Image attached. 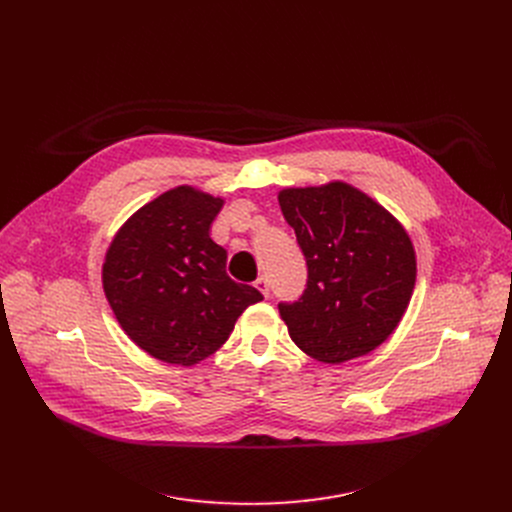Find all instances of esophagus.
<instances>
[{"label":"esophagus","mask_w":512,"mask_h":512,"mask_svg":"<svg viewBox=\"0 0 512 512\" xmlns=\"http://www.w3.org/2000/svg\"><path fill=\"white\" fill-rule=\"evenodd\" d=\"M255 286H257V288L263 292V297H270V280H267V276H261V278H257Z\"/></svg>","instance_id":"34e87169"}]
</instances>
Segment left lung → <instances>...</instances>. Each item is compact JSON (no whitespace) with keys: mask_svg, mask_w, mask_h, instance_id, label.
Listing matches in <instances>:
<instances>
[{"mask_svg":"<svg viewBox=\"0 0 512 512\" xmlns=\"http://www.w3.org/2000/svg\"><path fill=\"white\" fill-rule=\"evenodd\" d=\"M278 201L307 261L301 299L278 305L292 342L332 365L371 353L396 330L415 288L407 230L346 182L284 188Z\"/></svg>","mask_w":512,"mask_h":512,"instance_id":"obj_1","label":"left lung"}]
</instances>
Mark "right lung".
Listing matches in <instances>:
<instances>
[{
  "label": "right lung",
  "mask_w": 512,
  "mask_h": 512,
  "mask_svg": "<svg viewBox=\"0 0 512 512\" xmlns=\"http://www.w3.org/2000/svg\"><path fill=\"white\" fill-rule=\"evenodd\" d=\"M224 199L176 186L132 213L103 263V292L128 338L151 357L195 365L228 340L263 294L226 274L209 228Z\"/></svg>",
  "instance_id": "obj_1"
}]
</instances>
